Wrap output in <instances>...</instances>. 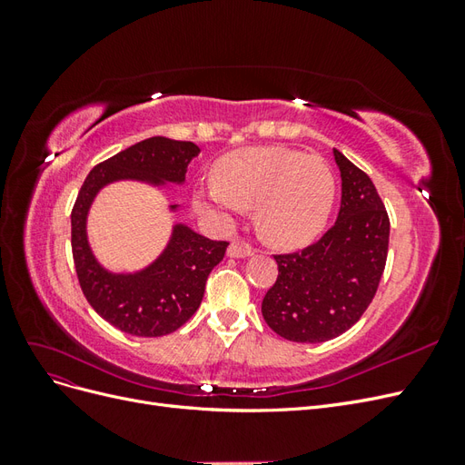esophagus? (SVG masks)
Returning <instances> with one entry per match:
<instances>
[{
  "mask_svg": "<svg viewBox=\"0 0 465 465\" xmlns=\"http://www.w3.org/2000/svg\"><path fill=\"white\" fill-rule=\"evenodd\" d=\"M254 248L250 244L242 242V241H232L229 250H227V256L229 258H248V256H254Z\"/></svg>",
  "mask_w": 465,
  "mask_h": 465,
  "instance_id": "obj_1",
  "label": "esophagus"
}]
</instances>
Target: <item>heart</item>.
<instances>
[{
    "mask_svg": "<svg viewBox=\"0 0 465 465\" xmlns=\"http://www.w3.org/2000/svg\"><path fill=\"white\" fill-rule=\"evenodd\" d=\"M217 182L195 203L234 215L256 207V229L281 248L308 244L323 231L335 202V176L318 154L285 147L238 149L217 163Z\"/></svg>",
    "mask_w": 465,
    "mask_h": 465,
    "instance_id": "1",
    "label": "heart"
}]
</instances>
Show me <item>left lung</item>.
<instances>
[{"label": "left lung", "mask_w": 465, "mask_h": 465, "mask_svg": "<svg viewBox=\"0 0 465 465\" xmlns=\"http://www.w3.org/2000/svg\"><path fill=\"white\" fill-rule=\"evenodd\" d=\"M341 173V207L318 242L275 256L279 275L265 292L262 314L277 335L322 343L355 326L382 277L390 219L372 180L333 149Z\"/></svg>", "instance_id": "obj_1"}]
</instances>
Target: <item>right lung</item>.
I'll list each match as a JSON object with an SVG mask.
<instances>
[{
    "mask_svg": "<svg viewBox=\"0 0 465 465\" xmlns=\"http://www.w3.org/2000/svg\"><path fill=\"white\" fill-rule=\"evenodd\" d=\"M200 154L192 142L149 137L96 164L83 182L72 211V250L83 294L112 326L137 337H159L176 331L198 311L205 281L223 260L229 242L209 241L184 223H174L164 250L143 270L110 272L96 260L89 244V211L103 188L134 180L153 188L182 186L188 164ZM176 213L178 205H171Z\"/></svg>",
    "mask_w": 465,
    "mask_h": 465,
    "instance_id": "right-lung-1",
    "label": "right lung"
}]
</instances>
